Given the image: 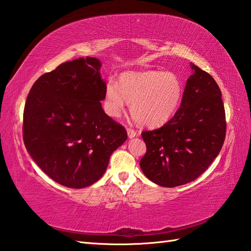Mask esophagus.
Instances as JSON below:
<instances>
[{
  "instance_id": "esophagus-1",
  "label": "esophagus",
  "mask_w": 251,
  "mask_h": 251,
  "mask_svg": "<svg viewBox=\"0 0 251 251\" xmlns=\"http://www.w3.org/2000/svg\"><path fill=\"white\" fill-rule=\"evenodd\" d=\"M127 136L130 138H133L136 136V131L134 129H132V127H127Z\"/></svg>"
}]
</instances>
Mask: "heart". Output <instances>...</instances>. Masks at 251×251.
I'll use <instances>...</instances> for the list:
<instances>
[{
	"mask_svg": "<svg viewBox=\"0 0 251 251\" xmlns=\"http://www.w3.org/2000/svg\"><path fill=\"white\" fill-rule=\"evenodd\" d=\"M183 96V83L173 72H129L120 77L119 85L110 80L106 86V109L119 116L126 102L138 124L158 126L177 111Z\"/></svg>",
	"mask_w": 251,
	"mask_h": 251,
	"instance_id": "obj_1",
	"label": "heart"
}]
</instances>
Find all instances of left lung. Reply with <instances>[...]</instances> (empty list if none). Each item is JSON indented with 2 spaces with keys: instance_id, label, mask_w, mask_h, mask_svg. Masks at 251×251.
<instances>
[{
  "instance_id": "1",
  "label": "left lung",
  "mask_w": 251,
  "mask_h": 251,
  "mask_svg": "<svg viewBox=\"0 0 251 251\" xmlns=\"http://www.w3.org/2000/svg\"><path fill=\"white\" fill-rule=\"evenodd\" d=\"M180 107L164 126L143 131L147 151L140 165L148 179L173 188L207 170L224 145L226 131L221 91L215 79L192 64Z\"/></svg>"
}]
</instances>
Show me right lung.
I'll use <instances>...</instances> for the list:
<instances>
[{
	"mask_svg": "<svg viewBox=\"0 0 251 251\" xmlns=\"http://www.w3.org/2000/svg\"><path fill=\"white\" fill-rule=\"evenodd\" d=\"M101 62L87 57L43 74L27 94L24 110L25 146L51 179L86 188L107 169L110 154L127 138L125 126L104 113L106 83Z\"/></svg>",
	"mask_w": 251,
	"mask_h": 251,
	"instance_id": "add662e5",
	"label": "right lung"
}]
</instances>
